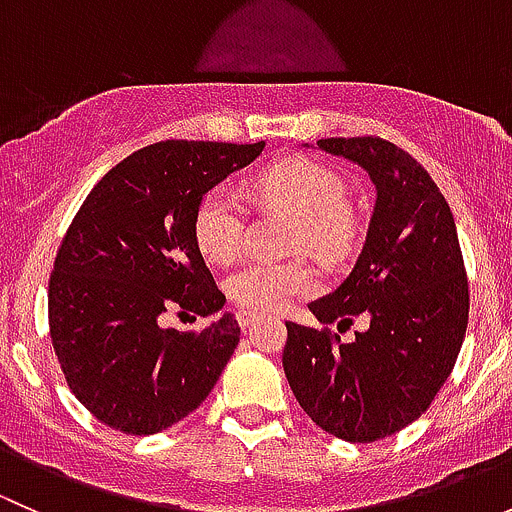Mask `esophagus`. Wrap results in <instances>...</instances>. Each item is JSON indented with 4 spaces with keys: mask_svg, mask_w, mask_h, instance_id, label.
I'll return each mask as SVG.
<instances>
[{
    "mask_svg": "<svg viewBox=\"0 0 512 512\" xmlns=\"http://www.w3.org/2000/svg\"><path fill=\"white\" fill-rule=\"evenodd\" d=\"M260 319H262V314L250 312V309H240V312H237V322H240L242 329L252 327V324H257V322H260Z\"/></svg>",
    "mask_w": 512,
    "mask_h": 512,
    "instance_id": "1",
    "label": "esophagus"
}]
</instances>
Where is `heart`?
Here are the masks:
<instances>
[{
	"label": "heart",
	"instance_id": "obj_1",
	"mask_svg": "<svg viewBox=\"0 0 512 512\" xmlns=\"http://www.w3.org/2000/svg\"><path fill=\"white\" fill-rule=\"evenodd\" d=\"M252 198L260 208L292 215L287 250L312 252L322 260L347 255L359 235V215L349 203L347 180L332 168L307 156L272 163L252 183ZM245 232V205L227 185H215L200 198L193 215V237L200 255L213 265L237 257ZM227 297L250 312H280L302 294L314 292L317 272L304 257L280 262H247L227 277Z\"/></svg>",
	"mask_w": 512,
	"mask_h": 512
}]
</instances>
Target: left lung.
<instances>
[{
    "label": "left lung",
    "instance_id": "obj_1",
    "mask_svg": "<svg viewBox=\"0 0 512 512\" xmlns=\"http://www.w3.org/2000/svg\"><path fill=\"white\" fill-rule=\"evenodd\" d=\"M376 185V205L354 270L309 304L322 329L287 322L282 366L299 406L332 436L371 443L431 406L451 376L468 327V277L456 223L431 175L379 136L322 138ZM356 316L364 333L342 343Z\"/></svg>",
    "mask_w": 512,
    "mask_h": 512
}]
</instances>
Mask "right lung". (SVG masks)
<instances>
[{"mask_svg":"<svg viewBox=\"0 0 512 512\" xmlns=\"http://www.w3.org/2000/svg\"><path fill=\"white\" fill-rule=\"evenodd\" d=\"M260 143L160 141L113 165L71 220L49 280V332L71 394L98 421L151 436L193 414L240 342L232 314L200 332L160 327L223 309L193 237L200 198Z\"/></svg>","mask_w":512,"mask_h":512,"instance_id":"add662e5","label":"right lung"}]
</instances>
